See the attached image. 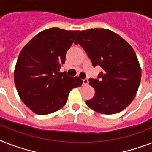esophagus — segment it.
<instances>
[{
	"label": "esophagus",
	"instance_id": "esophagus-1",
	"mask_svg": "<svg viewBox=\"0 0 152 152\" xmlns=\"http://www.w3.org/2000/svg\"><path fill=\"white\" fill-rule=\"evenodd\" d=\"M88 84V79H83V85H87Z\"/></svg>",
	"mask_w": 152,
	"mask_h": 152
}]
</instances>
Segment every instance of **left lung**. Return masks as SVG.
<instances>
[{"instance_id": "1", "label": "left lung", "mask_w": 152, "mask_h": 152, "mask_svg": "<svg viewBox=\"0 0 152 152\" xmlns=\"http://www.w3.org/2000/svg\"><path fill=\"white\" fill-rule=\"evenodd\" d=\"M75 44L85 50L94 67L100 66L99 79H89L95 96L86 104L102 114H115L134 100L141 82V70L136 53L128 42L111 30L81 31Z\"/></svg>"}]
</instances>
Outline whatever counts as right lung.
I'll return each mask as SVG.
<instances>
[{
  "label": "right lung",
  "mask_w": 152,
  "mask_h": 152,
  "mask_svg": "<svg viewBox=\"0 0 152 152\" xmlns=\"http://www.w3.org/2000/svg\"><path fill=\"white\" fill-rule=\"evenodd\" d=\"M78 31L51 28L34 36L21 50L14 80L20 98L35 113L46 115L64 106L69 92L82 85L60 72Z\"/></svg>",
  "instance_id": "right-lung-1"
}]
</instances>
